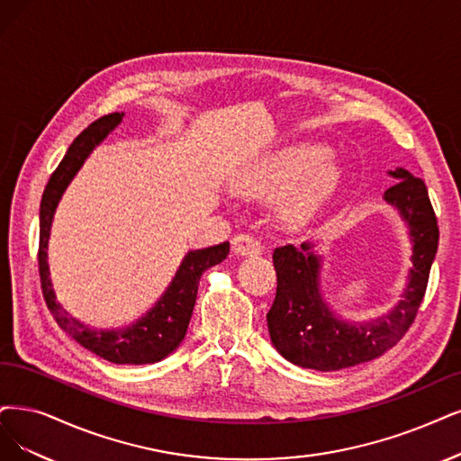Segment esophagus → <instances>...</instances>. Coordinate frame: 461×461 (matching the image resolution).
Returning <instances> with one entry per match:
<instances>
[{
  "label": "esophagus",
  "instance_id": "obj_1",
  "mask_svg": "<svg viewBox=\"0 0 461 461\" xmlns=\"http://www.w3.org/2000/svg\"><path fill=\"white\" fill-rule=\"evenodd\" d=\"M231 250L237 257H252V254L260 252V243L257 237H252L249 233H240L231 240Z\"/></svg>",
  "mask_w": 461,
  "mask_h": 461
}]
</instances>
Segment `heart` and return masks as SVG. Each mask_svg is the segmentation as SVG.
<instances>
[{
  "label": "heart",
  "mask_w": 461,
  "mask_h": 461,
  "mask_svg": "<svg viewBox=\"0 0 461 461\" xmlns=\"http://www.w3.org/2000/svg\"><path fill=\"white\" fill-rule=\"evenodd\" d=\"M338 167L327 158V148L302 142L286 146L250 170L237 184L249 195H271L300 181L281 201V214L288 220L308 218L338 184Z\"/></svg>",
  "instance_id": "heart-1"
}]
</instances>
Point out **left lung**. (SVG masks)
I'll list each match as a JSON object with an SVG mask.
<instances>
[{
    "mask_svg": "<svg viewBox=\"0 0 461 461\" xmlns=\"http://www.w3.org/2000/svg\"><path fill=\"white\" fill-rule=\"evenodd\" d=\"M389 175L397 182L384 199L399 209L414 243L402 300L376 321L351 325L338 319L321 296V258L312 252V243L277 247V293L266 319L271 344L286 361L322 372L355 366L393 348L414 322L437 254L438 226L425 182L404 168Z\"/></svg>",
    "mask_w": 461,
    "mask_h": 461,
    "instance_id": "1",
    "label": "left lung"
}]
</instances>
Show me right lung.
Here are the masks:
<instances>
[{
  "label": "right lung",
  "instance_id": "1",
  "mask_svg": "<svg viewBox=\"0 0 461 461\" xmlns=\"http://www.w3.org/2000/svg\"><path fill=\"white\" fill-rule=\"evenodd\" d=\"M122 119L123 113L117 112L96 119L70 144L55 173L50 175L40 204V279L49 312L53 313L59 327L70 334L79 346L115 365H148L165 359L168 353H173L180 346L194 313L197 285L203 271L226 260L230 243L226 241L187 252L165 294L131 327L119 330H95L85 327L83 322L62 308L57 302L53 285H50L47 266V243L55 209L68 184L72 182L85 159L89 158L93 148L104 140L108 132L122 123Z\"/></svg>",
  "mask_w": 461,
  "mask_h": 461
}]
</instances>
